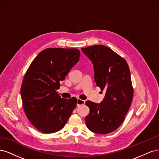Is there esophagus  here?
<instances>
[{
    "instance_id": "esophagus-1",
    "label": "esophagus",
    "mask_w": 159,
    "mask_h": 159,
    "mask_svg": "<svg viewBox=\"0 0 159 159\" xmlns=\"http://www.w3.org/2000/svg\"><path fill=\"white\" fill-rule=\"evenodd\" d=\"M84 104H85V101L80 99H78V101H77V106L80 107V105H82Z\"/></svg>"
}]
</instances>
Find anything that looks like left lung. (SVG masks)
Segmentation results:
<instances>
[{"label": "left lung", "instance_id": "1", "mask_svg": "<svg viewBox=\"0 0 159 159\" xmlns=\"http://www.w3.org/2000/svg\"><path fill=\"white\" fill-rule=\"evenodd\" d=\"M81 50L93 64L96 85L106 91L101 103L85 102L90 109L85 117L86 125L95 133L113 132L123 122L132 102L133 88L129 66L107 46H91Z\"/></svg>", "mask_w": 159, "mask_h": 159}]
</instances>
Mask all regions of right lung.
Masks as SVG:
<instances>
[{"instance_id":"right-lung-1","label":"right lung","mask_w":159,"mask_h":159,"mask_svg":"<svg viewBox=\"0 0 159 159\" xmlns=\"http://www.w3.org/2000/svg\"><path fill=\"white\" fill-rule=\"evenodd\" d=\"M80 56L76 48H50L40 52L28 68L20 89L23 108L40 132L60 131L75 108V98H61L56 90Z\"/></svg>"}]
</instances>
